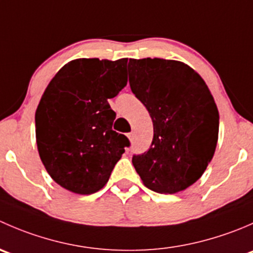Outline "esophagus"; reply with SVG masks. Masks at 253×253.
<instances>
[{"label": "esophagus", "mask_w": 253, "mask_h": 253, "mask_svg": "<svg viewBox=\"0 0 253 253\" xmlns=\"http://www.w3.org/2000/svg\"><path fill=\"white\" fill-rule=\"evenodd\" d=\"M127 137H128L129 141H133V133H132V132H131V133L127 134Z\"/></svg>", "instance_id": "esophagus-1"}]
</instances>
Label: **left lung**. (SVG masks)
Segmentation results:
<instances>
[{
	"instance_id": "8db88e82",
	"label": "left lung",
	"mask_w": 253,
	"mask_h": 253,
	"mask_svg": "<svg viewBox=\"0 0 253 253\" xmlns=\"http://www.w3.org/2000/svg\"><path fill=\"white\" fill-rule=\"evenodd\" d=\"M129 86L153 121L152 144L132 163L143 183L159 193L186 190L202 176L215 152L219 112L202 77L164 58H129Z\"/></svg>"
}]
</instances>
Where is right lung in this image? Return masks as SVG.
<instances>
[{
    "label": "right lung",
    "mask_w": 253,
    "mask_h": 253,
    "mask_svg": "<svg viewBox=\"0 0 253 253\" xmlns=\"http://www.w3.org/2000/svg\"><path fill=\"white\" fill-rule=\"evenodd\" d=\"M127 58H78L51 79L35 112L40 159L55 182L91 195L109 181L129 141L112 129L108 99L126 86Z\"/></svg>",
    "instance_id": "obj_1"
}]
</instances>
